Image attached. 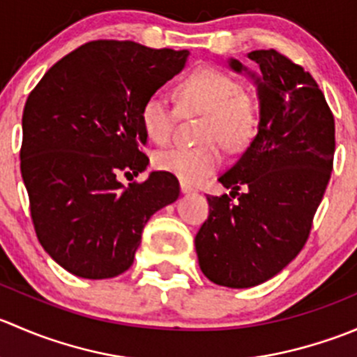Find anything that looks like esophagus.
Masks as SVG:
<instances>
[{
	"instance_id": "esophagus-1",
	"label": "esophagus",
	"mask_w": 357,
	"mask_h": 357,
	"mask_svg": "<svg viewBox=\"0 0 357 357\" xmlns=\"http://www.w3.org/2000/svg\"><path fill=\"white\" fill-rule=\"evenodd\" d=\"M179 185H181V192H183V193H192V192H193V186L190 185V183L181 181V183H179Z\"/></svg>"
}]
</instances>
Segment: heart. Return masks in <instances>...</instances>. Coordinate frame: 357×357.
<instances>
[{"label": "heart", "mask_w": 357, "mask_h": 357, "mask_svg": "<svg viewBox=\"0 0 357 357\" xmlns=\"http://www.w3.org/2000/svg\"><path fill=\"white\" fill-rule=\"evenodd\" d=\"M176 96L183 112H202L205 115L200 124V139L205 143L157 152L153 165L172 172L183 181H200L222 164L219 143L229 152H238L257 135L261 122L257 98L221 68H193L178 82ZM178 117V109L162 93H152L139 112L143 131L157 145L171 139Z\"/></svg>", "instance_id": "heart-1"}]
</instances>
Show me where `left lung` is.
Here are the masks:
<instances>
[{
    "mask_svg": "<svg viewBox=\"0 0 357 357\" xmlns=\"http://www.w3.org/2000/svg\"><path fill=\"white\" fill-rule=\"evenodd\" d=\"M261 122L243 155L207 195L208 218L195 236L202 273L215 285L248 289L278 275L309 238L333 169L335 121L307 70L276 50L248 55ZM235 70L242 63L229 62Z\"/></svg>",
    "mask_w": 357,
    "mask_h": 357,
    "instance_id": "1",
    "label": "left lung"
}]
</instances>
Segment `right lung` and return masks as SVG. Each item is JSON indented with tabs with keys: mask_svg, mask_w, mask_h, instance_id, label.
I'll return each instance as SVG.
<instances>
[{
	"mask_svg": "<svg viewBox=\"0 0 357 357\" xmlns=\"http://www.w3.org/2000/svg\"><path fill=\"white\" fill-rule=\"evenodd\" d=\"M186 50L96 39L55 63L29 93L20 172L34 231L68 273L114 278L131 268L146 221L179 197L167 171L149 165L143 103L178 74Z\"/></svg>",
	"mask_w": 357,
	"mask_h": 357,
	"instance_id": "obj_1",
	"label": "right lung"
}]
</instances>
